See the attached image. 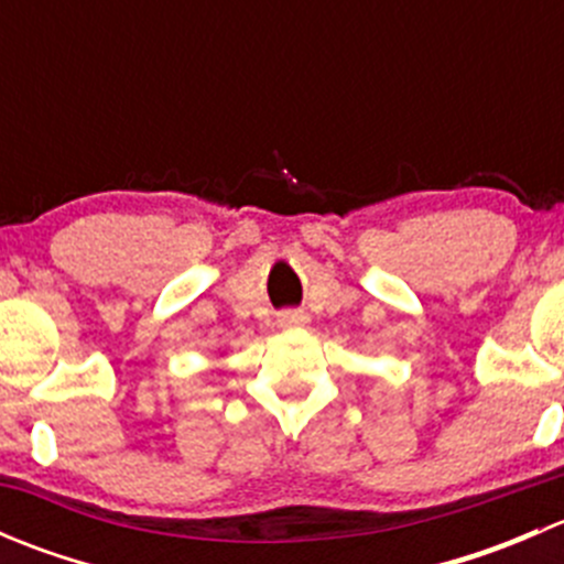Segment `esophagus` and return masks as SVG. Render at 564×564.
I'll use <instances>...</instances> for the list:
<instances>
[{
    "label": "esophagus",
    "instance_id": "esophagus-1",
    "mask_svg": "<svg viewBox=\"0 0 564 564\" xmlns=\"http://www.w3.org/2000/svg\"><path fill=\"white\" fill-rule=\"evenodd\" d=\"M278 324L281 327H303V324H308V316L303 311H286V314L278 316Z\"/></svg>",
    "mask_w": 564,
    "mask_h": 564
}]
</instances>
